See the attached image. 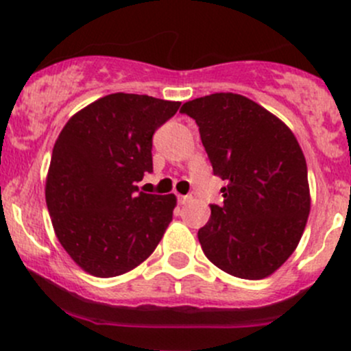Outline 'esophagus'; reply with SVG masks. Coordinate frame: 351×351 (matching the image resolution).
I'll return each instance as SVG.
<instances>
[{
    "mask_svg": "<svg viewBox=\"0 0 351 351\" xmlns=\"http://www.w3.org/2000/svg\"><path fill=\"white\" fill-rule=\"evenodd\" d=\"M190 195H178V197H176V200H178V204L180 205H185L186 202H190Z\"/></svg>",
    "mask_w": 351,
    "mask_h": 351,
    "instance_id": "1",
    "label": "esophagus"
}]
</instances>
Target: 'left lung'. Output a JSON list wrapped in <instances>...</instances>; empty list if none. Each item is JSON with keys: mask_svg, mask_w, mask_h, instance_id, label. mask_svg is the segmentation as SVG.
Returning a JSON list of instances; mask_svg holds the SVG:
<instances>
[{"mask_svg": "<svg viewBox=\"0 0 351 351\" xmlns=\"http://www.w3.org/2000/svg\"><path fill=\"white\" fill-rule=\"evenodd\" d=\"M227 182L223 205L198 230L205 256L227 274L264 279L289 259L308 222V166L281 119L243 95L217 92L183 104Z\"/></svg>", "mask_w": 351, "mask_h": 351, "instance_id": "8db88e82", "label": "left lung"}]
</instances>
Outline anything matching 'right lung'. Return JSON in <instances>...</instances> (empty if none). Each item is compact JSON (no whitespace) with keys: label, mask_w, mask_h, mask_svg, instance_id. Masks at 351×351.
Instances as JSON below:
<instances>
[{"label":"right lung","mask_w":351,"mask_h":351,"mask_svg":"<svg viewBox=\"0 0 351 351\" xmlns=\"http://www.w3.org/2000/svg\"><path fill=\"white\" fill-rule=\"evenodd\" d=\"M180 102L106 95L72 116L51 153L45 198L55 235L97 278L131 271L153 254L173 220L175 195L138 191L153 171V134Z\"/></svg>","instance_id":"obj_1"}]
</instances>
